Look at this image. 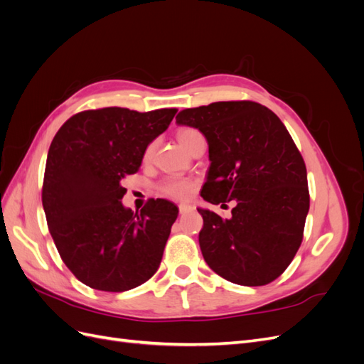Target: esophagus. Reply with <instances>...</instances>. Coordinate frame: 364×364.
<instances>
[{"label":"esophagus","mask_w":364,"mask_h":364,"mask_svg":"<svg viewBox=\"0 0 364 364\" xmlns=\"http://www.w3.org/2000/svg\"><path fill=\"white\" fill-rule=\"evenodd\" d=\"M191 211H193V206L185 205V203H181V205H179V213H181V214H186V213H191Z\"/></svg>","instance_id":"esophagus-1"}]
</instances>
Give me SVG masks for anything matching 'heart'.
Segmentation results:
<instances>
[{"label": "heart", "mask_w": 364, "mask_h": 364, "mask_svg": "<svg viewBox=\"0 0 364 364\" xmlns=\"http://www.w3.org/2000/svg\"><path fill=\"white\" fill-rule=\"evenodd\" d=\"M202 134L199 130H196L193 127H182L178 132V139L182 144V147H185L188 150L191 147L193 142L200 138ZM153 150H155V146L150 144L146 151H144V159L150 161L153 156ZM196 181L188 179V178H178V176H170V178H165L159 185L158 190L162 196L170 197V199H176V200H186L190 199L193 196L194 190H196Z\"/></svg>", "instance_id": "1"}]
</instances>
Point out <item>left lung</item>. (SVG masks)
<instances>
[{
  "instance_id": "left-lung-1",
  "label": "left lung",
  "mask_w": 364,
  "mask_h": 364,
  "mask_svg": "<svg viewBox=\"0 0 364 364\" xmlns=\"http://www.w3.org/2000/svg\"><path fill=\"white\" fill-rule=\"evenodd\" d=\"M176 123L199 129L208 141L211 167L200 196L222 206L237 200L229 220L197 209L208 266L234 284H270L293 261L310 209L305 162L287 127L249 100L183 109Z\"/></svg>"
}]
</instances>
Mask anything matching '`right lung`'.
Instances as JSON below:
<instances>
[{
	"mask_svg": "<svg viewBox=\"0 0 364 364\" xmlns=\"http://www.w3.org/2000/svg\"><path fill=\"white\" fill-rule=\"evenodd\" d=\"M178 112L127 107L90 109L54 135L42 183V205L59 255L74 277L95 290L119 293L156 273L179 209L150 199L139 213L119 200L150 142Z\"/></svg>",
	"mask_w": 364,
	"mask_h": 364,
	"instance_id": "obj_1",
	"label": "right lung"
}]
</instances>
